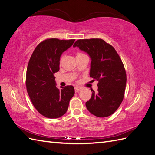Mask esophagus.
Segmentation results:
<instances>
[{
  "instance_id": "34e87169",
  "label": "esophagus",
  "mask_w": 155,
  "mask_h": 155,
  "mask_svg": "<svg viewBox=\"0 0 155 155\" xmlns=\"http://www.w3.org/2000/svg\"><path fill=\"white\" fill-rule=\"evenodd\" d=\"M81 87H75V92H78L79 91H80L81 90Z\"/></svg>"
}]
</instances>
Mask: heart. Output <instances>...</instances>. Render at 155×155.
<instances>
[{"label":"heart","instance_id":"heart-1","mask_svg":"<svg viewBox=\"0 0 155 155\" xmlns=\"http://www.w3.org/2000/svg\"><path fill=\"white\" fill-rule=\"evenodd\" d=\"M82 54H82V53H78V54H77V55H76V56H78V55H82Z\"/></svg>","mask_w":155,"mask_h":155}]
</instances>
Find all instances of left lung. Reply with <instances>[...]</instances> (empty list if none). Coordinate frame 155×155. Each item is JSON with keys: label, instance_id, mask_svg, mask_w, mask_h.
I'll use <instances>...</instances> for the list:
<instances>
[{"label": "left lung", "instance_id": "8db88e82", "mask_svg": "<svg viewBox=\"0 0 155 155\" xmlns=\"http://www.w3.org/2000/svg\"><path fill=\"white\" fill-rule=\"evenodd\" d=\"M73 46L90 56V76L98 81L97 92L91 91V98L85 104L88 110L100 118L110 116L124 97L127 76L122 61L113 46L101 39H79Z\"/></svg>", "mask_w": 155, "mask_h": 155}]
</instances>
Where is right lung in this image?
<instances>
[{"instance_id": "right-lung-1", "label": "right lung", "mask_w": 155, "mask_h": 155, "mask_svg": "<svg viewBox=\"0 0 155 155\" xmlns=\"http://www.w3.org/2000/svg\"><path fill=\"white\" fill-rule=\"evenodd\" d=\"M75 39H46L36 46L28 64L26 86L36 110L48 118H58L66 113L74 95L72 85L59 89L54 74L59 71L60 57Z\"/></svg>"}]
</instances>
